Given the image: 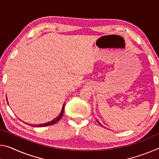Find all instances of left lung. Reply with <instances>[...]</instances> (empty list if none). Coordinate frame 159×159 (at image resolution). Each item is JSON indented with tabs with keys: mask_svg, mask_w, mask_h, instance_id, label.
<instances>
[{
	"mask_svg": "<svg viewBox=\"0 0 159 159\" xmlns=\"http://www.w3.org/2000/svg\"><path fill=\"white\" fill-rule=\"evenodd\" d=\"M98 123H99V124H100V123H99V121H98ZM100 125H101V124H100Z\"/></svg>",
	"mask_w": 159,
	"mask_h": 159,
	"instance_id": "1",
	"label": "left lung"
}]
</instances>
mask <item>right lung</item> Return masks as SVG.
Returning <instances> with one entry per match:
<instances>
[{"mask_svg":"<svg viewBox=\"0 0 159 159\" xmlns=\"http://www.w3.org/2000/svg\"><path fill=\"white\" fill-rule=\"evenodd\" d=\"M64 105H65V104H64L63 107H62V109H61V113L60 114V115H59L57 118H55L54 120H51V121L48 122V123H43V124H39V125H32L31 124V125L34 126V127H45V126H48V125H51L55 124V123H56L57 122H58L59 120H60V119L61 118V116H63V113H64ZM26 124H28V123H26Z\"/></svg>","mask_w":159,"mask_h":159,"instance_id":"add662e5","label":"right lung"}]
</instances>
